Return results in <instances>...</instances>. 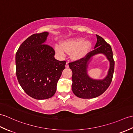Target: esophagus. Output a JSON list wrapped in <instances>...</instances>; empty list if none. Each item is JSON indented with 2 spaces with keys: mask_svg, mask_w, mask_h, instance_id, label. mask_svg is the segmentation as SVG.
Here are the masks:
<instances>
[{
  "mask_svg": "<svg viewBox=\"0 0 133 133\" xmlns=\"http://www.w3.org/2000/svg\"><path fill=\"white\" fill-rule=\"evenodd\" d=\"M65 67H66V68H69V63H68V62H67V63H66V65H65Z\"/></svg>",
  "mask_w": 133,
  "mask_h": 133,
  "instance_id": "obj_1",
  "label": "esophagus"
}]
</instances>
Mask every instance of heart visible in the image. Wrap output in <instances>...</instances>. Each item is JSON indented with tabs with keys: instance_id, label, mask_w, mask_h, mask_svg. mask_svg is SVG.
Listing matches in <instances>:
<instances>
[{
	"instance_id": "b5f03b06",
	"label": "heart",
	"mask_w": 133,
	"mask_h": 133,
	"mask_svg": "<svg viewBox=\"0 0 133 133\" xmlns=\"http://www.w3.org/2000/svg\"><path fill=\"white\" fill-rule=\"evenodd\" d=\"M91 46V42L89 40H85L83 37H74L64 40L62 45L55 46V51L62 55H65L66 52H72V59L79 60L88 54Z\"/></svg>"
}]
</instances>
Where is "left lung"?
I'll return each mask as SVG.
<instances>
[{
	"instance_id": "obj_1",
	"label": "left lung",
	"mask_w": 133,
	"mask_h": 133,
	"mask_svg": "<svg viewBox=\"0 0 133 133\" xmlns=\"http://www.w3.org/2000/svg\"><path fill=\"white\" fill-rule=\"evenodd\" d=\"M97 42L94 50L81 59L69 63L72 70V91L77 97L92 98L99 96L109 87L112 81L115 61L112 48L105 40L96 35ZM104 54L110 62V69L107 76L103 79L91 78L88 74V67L92 58L97 54Z\"/></svg>"
}]
</instances>
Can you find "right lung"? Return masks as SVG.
I'll list each match as a JSON object with an SVG mask.
<instances>
[{
	"label": "right lung",
	"instance_id": "1",
	"mask_svg": "<svg viewBox=\"0 0 133 133\" xmlns=\"http://www.w3.org/2000/svg\"><path fill=\"white\" fill-rule=\"evenodd\" d=\"M49 33H36L21 44L16 54V76L29 96L44 100L53 96L66 61L55 59V51L45 44Z\"/></svg>",
	"mask_w": 133,
	"mask_h": 133
}]
</instances>
